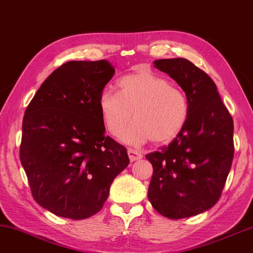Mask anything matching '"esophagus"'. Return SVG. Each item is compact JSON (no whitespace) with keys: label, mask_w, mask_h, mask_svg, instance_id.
Returning <instances> with one entry per match:
<instances>
[{"label":"esophagus","mask_w":253,"mask_h":253,"mask_svg":"<svg viewBox=\"0 0 253 253\" xmlns=\"http://www.w3.org/2000/svg\"><path fill=\"white\" fill-rule=\"evenodd\" d=\"M127 152H128V157H129V160L131 161V163H133V161L139 160L143 157V154L139 152V151L134 150V149H128Z\"/></svg>","instance_id":"34e87169"}]
</instances>
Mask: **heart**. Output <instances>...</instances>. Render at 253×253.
<instances>
[{
  "mask_svg": "<svg viewBox=\"0 0 253 253\" xmlns=\"http://www.w3.org/2000/svg\"><path fill=\"white\" fill-rule=\"evenodd\" d=\"M119 92L105 89L99 97L101 118L111 135L122 133L131 117L135 123L122 134L126 143L153 144L172 141L185 126L190 104L184 90L151 70L124 76Z\"/></svg>",
  "mask_w": 253,
  "mask_h": 253,
  "instance_id": "1",
  "label": "heart"
}]
</instances>
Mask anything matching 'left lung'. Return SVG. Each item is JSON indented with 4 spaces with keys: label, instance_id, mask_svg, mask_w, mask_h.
Listing matches in <instances>:
<instances>
[{
    "label": "left lung",
    "instance_id": "1",
    "mask_svg": "<svg viewBox=\"0 0 253 253\" xmlns=\"http://www.w3.org/2000/svg\"><path fill=\"white\" fill-rule=\"evenodd\" d=\"M154 67L185 92L190 115L168 145L146 154L153 167L148 198L170 219L195 216L219 200L234 157V124L207 73L184 58L161 59Z\"/></svg>",
    "mask_w": 253,
    "mask_h": 253
}]
</instances>
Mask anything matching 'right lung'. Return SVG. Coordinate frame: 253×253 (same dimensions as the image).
<instances>
[{
	"label": "right lung",
	"mask_w": 253,
	"mask_h": 253,
	"mask_svg": "<svg viewBox=\"0 0 253 253\" xmlns=\"http://www.w3.org/2000/svg\"><path fill=\"white\" fill-rule=\"evenodd\" d=\"M115 74L107 60L69 61L37 90L22 120L20 161L35 201L85 219L102 209L127 150L105 136L99 97Z\"/></svg>",
	"instance_id": "add662e5"
}]
</instances>
